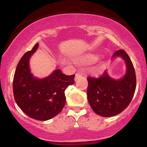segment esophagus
Returning <instances> with one entry per match:
<instances>
[{"label":"esophagus","mask_w":147,"mask_h":147,"mask_svg":"<svg viewBox=\"0 0 147 147\" xmlns=\"http://www.w3.org/2000/svg\"><path fill=\"white\" fill-rule=\"evenodd\" d=\"M82 75H81V74H79V73H77V74H75V81L76 82V81H77L78 80V79L80 78L81 77H82Z\"/></svg>","instance_id":"34e87169"}]
</instances>
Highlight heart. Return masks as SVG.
Wrapping results in <instances>:
<instances>
[{"label":"heart","mask_w":147,"mask_h":147,"mask_svg":"<svg viewBox=\"0 0 147 147\" xmlns=\"http://www.w3.org/2000/svg\"><path fill=\"white\" fill-rule=\"evenodd\" d=\"M97 59H98V57H97V55H91V54H90V55H86L82 57V61L84 62V63H91L95 62V61H97Z\"/></svg>","instance_id":"b5f03b06"}]
</instances>
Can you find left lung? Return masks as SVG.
I'll use <instances>...</instances> for the list:
<instances>
[{
  "mask_svg": "<svg viewBox=\"0 0 147 147\" xmlns=\"http://www.w3.org/2000/svg\"><path fill=\"white\" fill-rule=\"evenodd\" d=\"M113 59L120 57L126 64V73L122 78L113 79L107 71L98 79L88 77L87 97L90 107L102 117H113L129 105L136 88V72L131 59L123 50L115 52Z\"/></svg>",
  "mask_w": 147,
  "mask_h": 147,
  "instance_id": "left-lung-1",
  "label": "left lung"
}]
</instances>
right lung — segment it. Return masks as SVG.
<instances>
[{"instance_id":"obj_1","label":"right lung","mask_w":147,"mask_h":147,"mask_svg":"<svg viewBox=\"0 0 147 147\" xmlns=\"http://www.w3.org/2000/svg\"><path fill=\"white\" fill-rule=\"evenodd\" d=\"M38 43L22 57L16 68L13 92L18 107L32 119L46 121L58 115L65 104V90L74 84L73 75H65L56 69L48 77H34L30 68V60Z\"/></svg>"}]
</instances>
